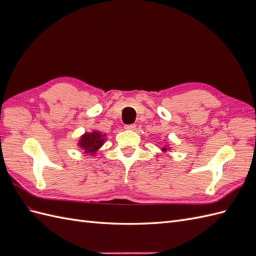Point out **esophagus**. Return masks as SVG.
Instances as JSON below:
<instances>
[{
  "instance_id": "34e87169",
  "label": "esophagus",
  "mask_w": 256,
  "mask_h": 256,
  "mask_svg": "<svg viewBox=\"0 0 256 256\" xmlns=\"http://www.w3.org/2000/svg\"><path fill=\"white\" fill-rule=\"evenodd\" d=\"M136 124H130V125H125V129L127 130H134L136 129Z\"/></svg>"
}]
</instances>
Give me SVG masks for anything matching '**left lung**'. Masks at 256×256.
<instances>
[{
	"label": "left lung",
	"mask_w": 256,
	"mask_h": 256,
	"mask_svg": "<svg viewBox=\"0 0 256 256\" xmlns=\"http://www.w3.org/2000/svg\"><path fill=\"white\" fill-rule=\"evenodd\" d=\"M164 150H166V147H164V148H162Z\"/></svg>",
	"instance_id": "left-lung-1"
}]
</instances>
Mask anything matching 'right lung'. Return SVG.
Masks as SVG:
<instances>
[{
    "instance_id": "add662e5",
    "label": "right lung",
    "mask_w": 256,
    "mask_h": 256,
    "mask_svg": "<svg viewBox=\"0 0 256 256\" xmlns=\"http://www.w3.org/2000/svg\"><path fill=\"white\" fill-rule=\"evenodd\" d=\"M104 141V136L97 131H94L92 134H85L80 138L79 145L84 148L85 154H95L102 147Z\"/></svg>"
}]
</instances>
